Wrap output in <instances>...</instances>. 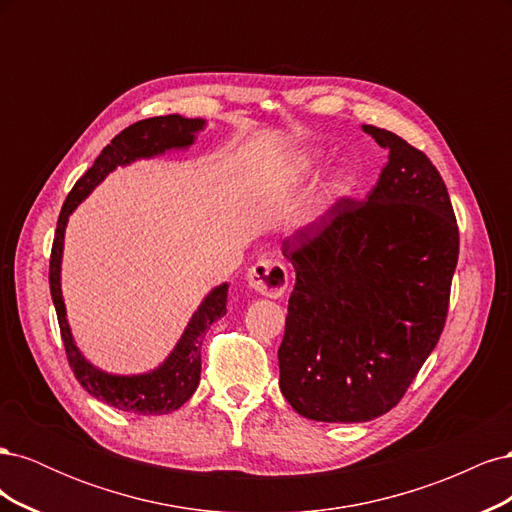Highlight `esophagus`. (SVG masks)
I'll list each match as a JSON object with an SVG mask.
<instances>
[{"mask_svg": "<svg viewBox=\"0 0 512 512\" xmlns=\"http://www.w3.org/2000/svg\"><path fill=\"white\" fill-rule=\"evenodd\" d=\"M247 284L262 297L277 299L288 288V271L280 260H258L247 269Z\"/></svg>", "mask_w": 512, "mask_h": 512, "instance_id": "esophagus-1", "label": "esophagus"}]
</instances>
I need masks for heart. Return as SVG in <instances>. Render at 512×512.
I'll use <instances>...</instances> for the list:
<instances>
[{
	"label": "heart",
	"instance_id": "heart-1",
	"mask_svg": "<svg viewBox=\"0 0 512 512\" xmlns=\"http://www.w3.org/2000/svg\"><path fill=\"white\" fill-rule=\"evenodd\" d=\"M320 162H322V153H320V151H307L305 156H301V160L297 162V173H301V175L314 173V170L318 168ZM346 185H348L346 173H335V175L331 177L329 185H327V196H324V198L333 200V198H337V196H342L344 190H346Z\"/></svg>",
	"mask_w": 512,
	"mask_h": 512
}]
</instances>
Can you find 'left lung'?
I'll return each instance as SVG.
<instances>
[{
    "instance_id": "obj_1",
    "label": "left lung",
    "mask_w": 512,
    "mask_h": 512,
    "mask_svg": "<svg viewBox=\"0 0 512 512\" xmlns=\"http://www.w3.org/2000/svg\"><path fill=\"white\" fill-rule=\"evenodd\" d=\"M363 132L389 162L365 200L339 198L284 241L297 271L277 350L301 416L365 423L399 404L442 335L459 228L438 168L404 138Z\"/></svg>"
}]
</instances>
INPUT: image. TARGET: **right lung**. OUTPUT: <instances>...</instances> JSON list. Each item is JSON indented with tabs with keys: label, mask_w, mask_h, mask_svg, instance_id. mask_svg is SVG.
Instances as JSON below:
<instances>
[{
	"label": "right lung",
	"mask_w": 512,
	"mask_h": 512,
	"mask_svg": "<svg viewBox=\"0 0 512 512\" xmlns=\"http://www.w3.org/2000/svg\"><path fill=\"white\" fill-rule=\"evenodd\" d=\"M205 123V119H188L181 115L151 117L132 123L130 128L113 138L111 145L102 149L94 166L74 183L57 220L49 265V284L68 363L76 380L81 382V386L91 397L123 412L168 414L179 410L194 395L200 382V348H203V339L211 324L226 314L228 284L213 288L207 294L190 318L177 346L166 356V361L160 367L147 371V374L134 376L106 374V371L91 365L81 354L79 346L74 344L66 318V305L64 297H61V256H64V235L68 218L91 194V190L100 181H104L108 173H113L117 166H126L141 158L162 156V153L170 149H188L196 141V132L205 128Z\"/></svg>",
	"instance_id": "obj_1"
}]
</instances>
